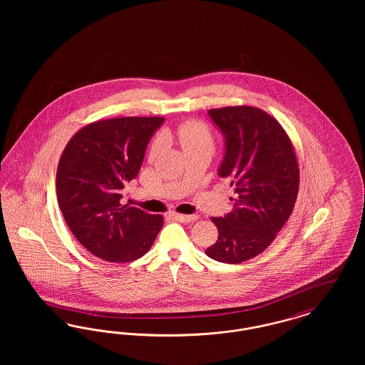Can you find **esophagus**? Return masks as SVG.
I'll list each match as a JSON object with an SVG mask.
<instances>
[{
  "mask_svg": "<svg viewBox=\"0 0 365 365\" xmlns=\"http://www.w3.org/2000/svg\"><path fill=\"white\" fill-rule=\"evenodd\" d=\"M173 217L182 223H190V222H195L198 219L197 215H182V213H173Z\"/></svg>",
  "mask_w": 365,
  "mask_h": 365,
  "instance_id": "1",
  "label": "esophagus"
}]
</instances>
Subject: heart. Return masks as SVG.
Returning a JSON list of instances; mask_svg holds the SVG:
<instances>
[{
    "instance_id": "b5f03b06",
    "label": "heart",
    "mask_w": 365,
    "mask_h": 365,
    "mask_svg": "<svg viewBox=\"0 0 365 365\" xmlns=\"http://www.w3.org/2000/svg\"><path fill=\"white\" fill-rule=\"evenodd\" d=\"M176 138L186 153L198 152V150H208L210 153L215 152L216 139L207 123L201 120L190 119L182 123L176 128ZM165 138L161 134H157L152 140L149 148V157L155 158L160 153L161 148L164 146Z\"/></svg>"
}]
</instances>
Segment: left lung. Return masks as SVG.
Segmentation results:
<instances>
[{
    "mask_svg": "<svg viewBox=\"0 0 365 365\" xmlns=\"http://www.w3.org/2000/svg\"><path fill=\"white\" fill-rule=\"evenodd\" d=\"M226 135L219 170L231 180L234 207L212 217L217 241L205 250L213 260L240 264L264 252L290 217L299 187V168L292 139L265 110L249 105L209 110Z\"/></svg>",
    "mask_w": 365,
    "mask_h": 365,
    "instance_id": "left-lung-1",
    "label": "left lung"
}]
</instances>
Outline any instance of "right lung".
<instances>
[{"instance_id": "obj_1", "label": "right lung", "mask_w": 365, "mask_h": 365, "mask_svg": "<svg viewBox=\"0 0 365 365\" xmlns=\"http://www.w3.org/2000/svg\"><path fill=\"white\" fill-rule=\"evenodd\" d=\"M164 122L160 116L113 118L88 123L68 140L57 165V201L75 238L110 262L142 257L156 240L164 217L120 204L148 142Z\"/></svg>"}]
</instances>
